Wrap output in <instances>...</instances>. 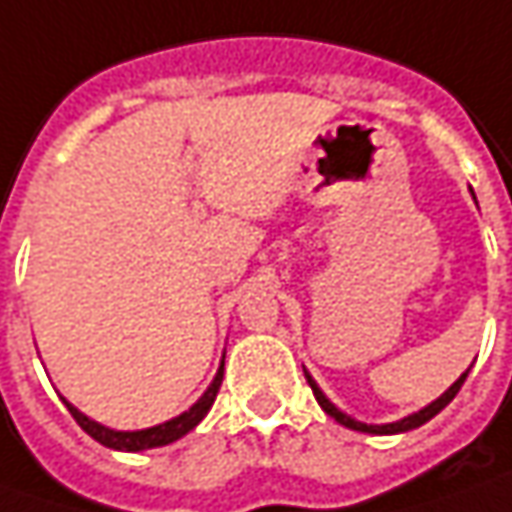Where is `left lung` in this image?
I'll list each match as a JSON object with an SVG mask.
<instances>
[{"label":"left lung","instance_id":"left-lung-1","mask_svg":"<svg viewBox=\"0 0 512 512\" xmlns=\"http://www.w3.org/2000/svg\"><path fill=\"white\" fill-rule=\"evenodd\" d=\"M473 200H476V194H473ZM470 372V369H467ZM467 372H461L458 375V381L453 384V387L447 389V392H441L435 401H430L424 410L412 412V415H404L401 421H389V424H364V421H358V418H352V415H346V412H341L326 395H323V389L315 384V378L303 369V375H306V381H309V387H312V392H315V398H318V404H321V410L326 412V415H332L338 424H344V427H349V430H358V433H369V435H395V433H407V430H415V427H421V424H427L430 418H435L438 412L444 410L453 398L458 395V389H461V384L467 381Z\"/></svg>","mask_w":512,"mask_h":512}]
</instances>
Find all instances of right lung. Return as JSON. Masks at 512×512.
Instances as JSON below:
<instances>
[{"label":"right lung","instance_id":"obj_1","mask_svg":"<svg viewBox=\"0 0 512 512\" xmlns=\"http://www.w3.org/2000/svg\"><path fill=\"white\" fill-rule=\"evenodd\" d=\"M223 358H226V355H223ZM223 364H226V361H220L214 381L209 384V389L197 398V404H191L186 412H180V415L168 418V421L157 424V427H145V430H111V427H105V424H100V421L88 418L85 412H79L71 401H65V398H62V404L68 407L71 415H74V421H77L79 427L91 435L94 441H100L102 447L123 450V453H143V450L166 447V444H171V441L183 438V435L191 433V430L206 418V412L212 410L214 398H217V389H220V384H223Z\"/></svg>","mask_w":512,"mask_h":512}]
</instances>
